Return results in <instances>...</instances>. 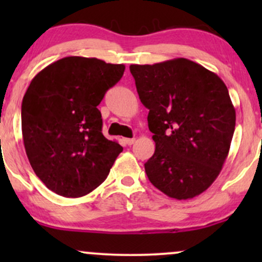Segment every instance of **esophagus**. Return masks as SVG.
I'll use <instances>...</instances> for the list:
<instances>
[{
  "instance_id": "obj_1",
  "label": "esophagus",
  "mask_w": 262,
  "mask_h": 262,
  "mask_svg": "<svg viewBox=\"0 0 262 262\" xmlns=\"http://www.w3.org/2000/svg\"><path fill=\"white\" fill-rule=\"evenodd\" d=\"M134 141H135L134 138H125L124 139V143L127 144V145H132V144H134Z\"/></svg>"
}]
</instances>
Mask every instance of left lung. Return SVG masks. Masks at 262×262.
<instances>
[{
  "instance_id": "obj_1",
  "label": "left lung",
  "mask_w": 262,
  "mask_h": 262,
  "mask_svg": "<svg viewBox=\"0 0 262 262\" xmlns=\"http://www.w3.org/2000/svg\"><path fill=\"white\" fill-rule=\"evenodd\" d=\"M155 152L145 162L149 181L166 196L188 200L217 179L230 149L235 108L218 75L177 58L130 65Z\"/></svg>"
}]
</instances>
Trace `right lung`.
I'll list each match as a JSON object with an SVG mask.
<instances>
[{"label": "right lung", "mask_w": 262, "mask_h": 262, "mask_svg": "<svg viewBox=\"0 0 262 262\" xmlns=\"http://www.w3.org/2000/svg\"><path fill=\"white\" fill-rule=\"evenodd\" d=\"M125 66L68 56L32 80L22 102V134L35 175L62 197L90 193L107 179L123 148L102 134L97 106Z\"/></svg>", "instance_id": "obj_1"}]
</instances>
